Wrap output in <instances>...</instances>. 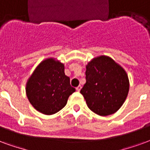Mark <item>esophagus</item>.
<instances>
[{"label":"esophagus","instance_id":"1","mask_svg":"<svg viewBox=\"0 0 150 150\" xmlns=\"http://www.w3.org/2000/svg\"><path fill=\"white\" fill-rule=\"evenodd\" d=\"M81 88H82V86H81L80 85H79V86H77V87H76V91H80Z\"/></svg>","mask_w":150,"mask_h":150}]
</instances>
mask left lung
Wrapping results in <instances>:
<instances>
[{"label":"left lung","mask_w":150,"mask_h":150,"mask_svg":"<svg viewBox=\"0 0 150 150\" xmlns=\"http://www.w3.org/2000/svg\"><path fill=\"white\" fill-rule=\"evenodd\" d=\"M86 69V83L80 93L87 106L100 116L115 114L126 101L129 90L126 71L107 55L93 58Z\"/></svg>","instance_id":"8db88e82"}]
</instances>
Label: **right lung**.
<instances>
[{
  "label": "right lung",
  "instance_id": "add662e5",
  "mask_svg": "<svg viewBox=\"0 0 150 150\" xmlns=\"http://www.w3.org/2000/svg\"><path fill=\"white\" fill-rule=\"evenodd\" d=\"M25 90L32 106L47 115L63 109L70 95L75 91L64 73V64L53 57L39 64L28 79Z\"/></svg>",
  "mask_w": 150,
  "mask_h": 150
}]
</instances>
